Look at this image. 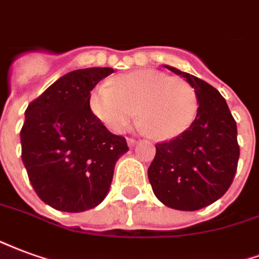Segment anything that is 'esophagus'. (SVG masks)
Listing matches in <instances>:
<instances>
[{
  "instance_id": "esophagus-1",
  "label": "esophagus",
  "mask_w": 259,
  "mask_h": 259,
  "mask_svg": "<svg viewBox=\"0 0 259 259\" xmlns=\"http://www.w3.org/2000/svg\"><path fill=\"white\" fill-rule=\"evenodd\" d=\"M127 143H128V146H130V148H134V146H135V145L138 143V141H137V139H132V138H128Z\"/></svg>"
}]
</instances>
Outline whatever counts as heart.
Masks as SVG:
<instances>
[{"label": "heart", "mask_w": 259, "mask_h": 259, "mask_svg": "<svg viewBox=\"0 0 259 259\" xmlns=\"http://www.w3.org/2000/svg\"><path fill=\"white\" fill-rule=\"evenodd\" d=\"M90 107L111 132L120 134L137 117L145 131L158 141L181 137L199 110L197 95L189 82L158 70H135L99 85L90 95Z\"/></svg>", "instance_id": "obj_1"}]
</instances>
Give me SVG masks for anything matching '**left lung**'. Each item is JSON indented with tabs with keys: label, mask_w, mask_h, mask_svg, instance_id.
<instances>
[{
	"label": "left lung",
	"mask_w": 259,
	"mask_h": 259,
	"mask_svg": "<svg viewBox=\"0 0 259 259\" xmlns=\"http://www.w3.org/2000/svg\"><path fill=\"white\" fill-rule=\"evenodd\" d=\"M164 67L192 85L199 110L185 134L156 145L149 182L164 205L196 211L221 199L232 185L240 156L237 127L224 96L214 87L179 69Z\"/></svg>",
	"instance_id": "left-lung-1"
}]
</instances>
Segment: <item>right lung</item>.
Returning a JSON list of instances; mask_svg holds the SVG:
<instances>
[{
  "label": "right lung",
  "mask_w": 259,
  "mask_h": 259,
  "mask_svg": "<svg viewBox=\"0 0 259 259\" xmlns=\"http://www.w3.org/2000/svg\"><path fill=\"white\" fill-rule=\"evenodd\" d=\"M114 70H73L31 102L20 131L22 160L45 204L65 212L95 208L109 193L114 165L128 152L91 111L94 87Z\"/></svg>",
  "instance_id": "1"
}]
</instances>
